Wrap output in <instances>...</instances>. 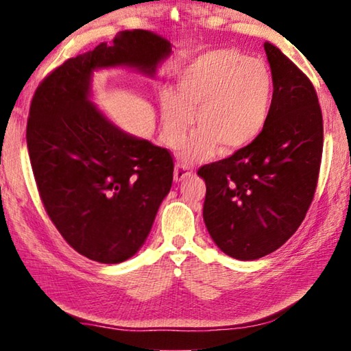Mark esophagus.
I'll list each match as a JSON object with an SVG mask.
<instances>
[{"instance_id": "1", "label": "esophagus", "mask_w": 351, "mask_h": 351, "mask_svg": "<svg viewBox=\"0 0 351 351\" xmlns=\"http://www.w3.org/2000/svg\"><path fill=\"white\" fill-rule=\"evenodd\" d=\"M190 175H192V171H190L187 167H184V165H180L178 164L175 167V173H173V178L176 182H181L186 180V178H189Z\"/></svg>"}]
</instances>
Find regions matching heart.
Returning a JSON list of instances; mask_svg holds the SVG:
<instances>
[{"instance_id": "heart-1", "label": "heart", "mask_w": 351, "mask_h": 351, "mask_svg": "<svg viewBox=\"0 0 351 351\" xmlns=\"http://www.w3.org/2000/svg\"><path fill=\"white\" fill-rule=\"evenodd\" d=\"M272 94L274 82L263 62L235 49L207 51L178 75L175 94H161L164 141L181 145L195 112L198 130L184 144L182 159L203 161L217 148L240 152L263 133Z\"/></svg>"}]
</instances>
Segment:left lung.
<instances>
[{
  "label": "left lung",
  "instance_id": "obj_1",
  "mask_svg": "<svg viewBox=\"0 0 351 351\" xmlns=\"http://www.w3.org/2000/svg\"><path fill=\"white\" fill-rule=\"evenodd\" d=\"M274 94L260 138L203 165V218L212 240L237 260L265 257L289 240L316 192L324 125L310 79L266 41Z\"/></svg>",
  "mask_w": 351,
  "mask_h": 351
}]
</instances>
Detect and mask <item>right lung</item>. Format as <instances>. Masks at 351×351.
I'll return each instance as SVG.
<instances>
[{"label":"right lung","instance_id":"add662e5","mask_svg":"<svg viewBox=\"0 0 351 351\" xmlns=\"http://www.w3.org/2000/svg\"><path fill=\"white\" fill-rule=\"evenodd\" d=\"M170 54L156 34L121 32L69 58L34 94L26 141L40 198L63 239L99 263H121L144 245L170 192L173 158L93 104V74L133 68L153 77Z\"/></svg>","mask_w":351,"mask_h":351}]
</instances>
